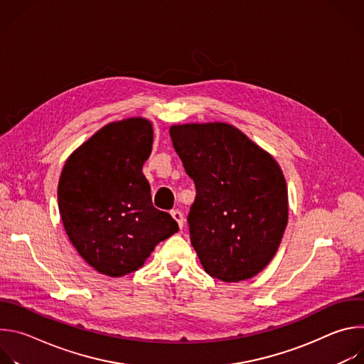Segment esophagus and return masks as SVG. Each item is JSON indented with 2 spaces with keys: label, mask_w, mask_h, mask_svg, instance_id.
I'll use <instances>...</instances> for the list:
<instances>
[{
  "label": "esophagus",
  "mask_w": 364,
  "mask_h": 364,
  "mask_svg": "<svg viewBox=\"0 0 364 364\" xmlns=\"http://www.w3.org/2000/svg\"><path fill=\"white\" fill-rule=\"evenodd\" d=\"M170 215L173 216V219L178 223V228L181 229L183 228V225H184V218H183V213L180 212V210H171L170 212Z\"/></svg>",
  "instance_id": "1"
}]
</instances>
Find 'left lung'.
<instances>
[{"label":"left lung","instance_id":"left-lung-1","mask_svg":"<svg viewBox=\"0 0 364 364\" xmlns=\"http://www.w3.org/2000/svg\"><path fill=\"white\" fill-rule=\"evenodd\" d=\"M170 135L196 184L188 228L204 271L223 282L253 278L272 261L288 223L279 164L230 124L173 125Z\"/></svg>","mask_w":364,"mask_h":364}]
</instances>
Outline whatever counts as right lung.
Wrapping results in <instances>:
<instances>
[{
	"mask_svg": "<svg viewBox=\"0 0 364 364\" xmlns=\"http://www.w3.org/2000/svg\"><path fill=\"white\" fill-rule=\"evenodd\" d=\"M154 131L145 118L111 122L76 148L58 186L59 212L77 253L97 272L124 277L144 265L177 222L155 209L142 166Z\"/></svg>",
	"mask_w": 364,
	"mask_h": 364,
	"instance_id": "1",
	"label": "right lung"
}]
</instances>
